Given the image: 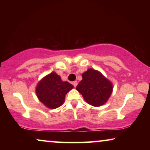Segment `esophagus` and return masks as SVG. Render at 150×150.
Returning a JSON list of instances; mask_svg holds the SVG:
<instances>
[{"instance_id":"1","label":"esophagus","mask_w":150,"mask_h":150,"mask_svg":"<svg viewBox=\"0 0 150 150\" xmlns=\"http://www.w3.org/2000/svg\"><path fill=\"white\" fill-rule=\"evenodd\" d=\"M72 84H73V85L74 86V87H76L77 86V85H78V83H77V81H74L73 83H72Z\"/></svg>"}]
</instances>
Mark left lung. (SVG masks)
Masks as SVG:
<instances>
[{"instance_id":"1","label":"left lung","mask_w":150,"mask_h":150,"mask_svg":"<svg viewBox=\"0 0 150 150\" xmlns=\"http://www.w3.org/2000/svg\"><path fill=\"white\" fill-rule=\"evenodd\" d=\"M83 79L76 89L90 105H104L111 96L112 83L100 71L89 68L82 74Z\"/></svg>"}]
</instances>
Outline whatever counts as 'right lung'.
I'll return each mask as SVG.
<instances>
[{
  "label": "right lung",
  "mask_w": 150,
  "mask_h": 150,
  "mask_svg": "<svg viewBox=\"0 0 150 150\" xmlns=\"http://www.w3.org/2000/svg\"><path fill=\"white\" fill-rule=\"evenodd\" d=\"M74 88L67 81H63L56 72L52 71L38 82L35 92L39 100L50 109H54L64 103L65 95Z\"/></svg>",
  "instance_id": "1"
}]
</instances>
